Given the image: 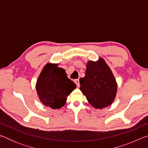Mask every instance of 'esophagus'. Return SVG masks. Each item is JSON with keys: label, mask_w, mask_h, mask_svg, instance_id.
I'll return each mask as SVG.
<instances>
[{"label": "esophagus", "mask_w": 148, "mask_h": 148, "mask_svg": "<svg viewBox=\"0 0 148 148\" xmlns=\"http://www.w3.org/2000/svg\"><path fill=\"white\" fill-rule=\"evenodd\" d=\"M74 82H75V83H76L77 87H79V79H76L74 80Z\"/></svg>", "instance_id": "esophagus-1"}]
</instances>
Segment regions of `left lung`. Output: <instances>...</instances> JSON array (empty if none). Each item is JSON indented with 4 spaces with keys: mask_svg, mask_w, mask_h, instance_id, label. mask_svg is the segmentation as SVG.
<instances>
[{
    "mask_svg": "<svg viewBox=\"0 0 148 148\" xmlns=\"http://www.w3.org/2000/svg\"><path fill=\"white\" fill-rule=\"evenodd\" d=\"M79 89L95 108L102 109L114 101L116 81L104 59L87 62L86 76L79 79Z\"/></svg>",
    "mask_w": 148,
    "mask_h": 148,
    "instance_id": "obj_1",
    "label": "left lung"
}]
</instances>
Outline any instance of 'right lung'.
I'll return each mask as SVG.
<instances>
[{
	"label": "right lung",
	"instance_id": "right-lung-1",
	"mask_svg": "<svg viewBox=\"0 0 148 148\" xmlns=\"http://www.w3.org/2000/svg\"><path fill=\"white\" fill-rule=\"evenodd\" d=\"M36 91L40 101L52 109L63 106L66 97L76 85L57 64L48 63L44 67L36 82Z\"/></svg>",
	"mask_w": 148,
	"mask_h": 148
}]
</instances>
